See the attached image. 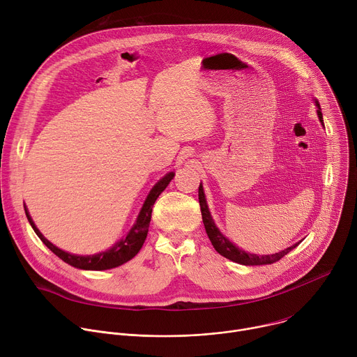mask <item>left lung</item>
<instances>
[{"mask_svg": "<svg viewBox=\"0 0 357 357\" xmlns=\"http://www.w3.org/2000/svg\"><path fill=\"white\" fill-rule=\"evenodd\" d=\"M317 103V107H318V117H319V121L322 123L324 126V120H322V112H321V106L318 101L315 100ZM199 205H200V211H202V220H203V225H205V229H206V233L215 247V250L220 254V256L237 263V264H243V266H263V264H273L278 260H281L285 254H288L292 248H295L301 241L295 243L294 245L280 251V252H275V254H268V256H257V254H250V252H245L244 250L236 247L227 237H225V234H222V231L216 227L212 216H211V212H209V208H208V203H206V197H205V193H203V186L202 183L199 185Z\"/></svg>", "mask_w": 357, "mask_h": 357, "instance_id": "8db88e82", "label": "left lung"}]
</instances>
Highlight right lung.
<instances>
[{
    "label": "right lung",
    "instance_id": "1",
    "mask_svg": "<svg viewBox=\"0 0 357 357\" xmlns=\"http://www.w3.org/2000/svg\"><path fill=\"white\" fill-rule=\"evenodd\" d=\"M174 176H175V172H168L161 181H158V183H155L154 188L151 189V192L148 193V196L144 202L142 209L137 218L135 225L131 227V230L128 231L126 238L116 243L110 250L93 254V256H76V254H70V252H66V251L58 248L56 245H54L52 243L42 236V233L38 230V227L32 222L26 206H25V215H26L28 222L31 223L33 231L38 234V237L42 240V243L50 251L55 252L56 256L59 259H62L65 263H68L76 268H80V270H94V271L110 270V268L119 267V266L130 261L132 257L137 256V252L141 250V247L146 238V234H148L152 206H154L157 197L164 192V189L169 185V182L172 181Z\"/></svg>",
    "mask_w": 357,
    "mask_h": 357
}]
</instances>
